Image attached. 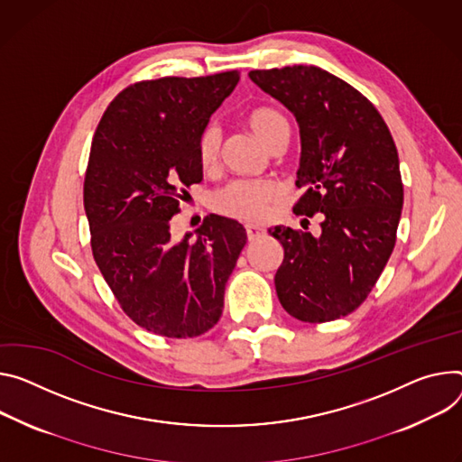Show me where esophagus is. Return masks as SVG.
I'll use <instances>...</instances> for the list:
<instances>
[{
    "instance_id": "1",
    "label": "esophagus",
    "mask_w": 462,
    "mask_h": 462,
    "mask_svg": "<svg viewBox=\"0 0 462 462\" xmlns=\"http://www.w3.org/2000/svg\"><path fill=\"white\" fill-rule=\"evenodd\" d=\"M245 230H246L248 241H256V239H260V237H263V236L267 234V230L262 228V226H258V225H246Z\"/></svg>"
}]
</instances>
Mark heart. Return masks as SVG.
Returning <instances> with one entry per match:
<instances>
[{
	"label": "heart",
	"instance_id": "heart-1",
	"mask_svg": "<svg viewBox=\"0 0 462 462\" xmlns=\"http://www.w3.org/2000/svg\"><path fill=\"white\" fill-rule=\"evenodd\" d=\"M248 129L256 134L267 147H271L282 134H289L287 119L274 108H256L246 117ZM223 133L217 123H209L199 138V160L204 170L214 167L221 154ZM280 189L269 180H234L217 189L212 204L217 212L243 219L260 221L267 216L269 206L278 199Z\"/></svg>",
	"mask_w": 462,
	"mask_h": 462
}]
</instances>
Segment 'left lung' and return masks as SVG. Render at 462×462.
Wrapping results in <instances>:
<instances>
[{
	"instance_id": "left-lung-1",
	"label": "left lung",
	"mask_w": 462,
	"mask_h": 462,
	"mask_svg": "<svg viewBox=\"0 0 462 462\" xmlns=\"http://www.w3.org/2000/svg\"><path fill=\"white\" fill-rule=\"evenodd\" d=\"M248 77L295 116L304 195L292 212L320 217L317 237L289 226L269 230L283 246L278 300L302 322L341 319L368 297L396 243L403 186L394 140L375 106L322 68L254 69Z\"/></svg>"
}]
</instances>
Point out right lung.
<instances>
[{"label":"right lung","instance_id":"obj_1","mask_svg":"<svg viewBox=\"0 0 462 462\" xmlns=\"http://www.w3.org/2000/svg\"><path fill=\"white\" fill-rule=\"evenodd\" d=\"M237 82L236 69L136 82L94 134L85 179L94 260L123 311L163 337L217 324L246 243L243 225L216 214L182 239L171 234L186 189L202 180L199 138Z\"/></svg>","mask_w":462,"mask_h":462}]
</instances>
